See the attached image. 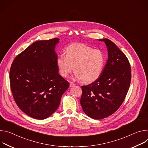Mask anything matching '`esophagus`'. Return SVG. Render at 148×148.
Instances as JSON below:
<instances>
[{
  "label": "esophagus",
  "instance_id": "esophagus-1",
  "mask_svg": "<svg viewBox=\"0 0 148 148\" xmlns=\"http://www.w3.org/2000/svg\"><path fill=\"white\" fill-rule=\"evenodd\" d=\"M75 84H74L73 82H71L70 83V87H73V86H75Z\"/></svg>",
  "mask_w": 148,
  "mask_h": 148
}]
</instances>
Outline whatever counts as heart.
Instances as JSON below:
<instances>
[{
    "mask_svg": "<svg viewBox=\"0 0 148 148\" xmlns=\"http://www.w3.org/2000/svg\"><path fill=\"white\" fill-rule=\"evenodd\" d=\"M60 55L56 60L60 74L67 77L73 70L75 76L85 83H90L99 77L104 68L105 57L99 49L83 44H73Z\"/></svg>",
    "mask_w": 148,
    "mask_h": 148,
    "instance_id": "obj_1",
    "label": "heart"
}]
</instances>
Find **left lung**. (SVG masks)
I'll list each match as a JSON object with an SVG mask.
<instances>
[{
    "mask_svg": "<svg viewBox=\"0 0 148 148\" xmlns=\"http://www.w3.org/2000/svg\"><path fill=\"white\" fill-rule=\"evenodd\" d=\"M106 44L108 59L101 76L86 86H82L80 103L84 112L94 119L105 118L115 112L128 92L131 69L129 62L118 46L108 39Z\"/></svg>",
    "mask_w": 148,
    "mask_h": 148,
    "instance_id": "obj_1",
    "label": "left lung"
}]
</instances>
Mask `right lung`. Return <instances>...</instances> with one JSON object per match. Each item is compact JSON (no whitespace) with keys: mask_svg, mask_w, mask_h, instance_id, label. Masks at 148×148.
<instances>
[{"mask_svg":"<svg viewBox=\"0 0 148 148\" xmlns=\"http://www.w3.org/2000/svg\"><path fill=\"white\" fill-rule=\"evenodd\" d=\"M59 39L38 40L16 56L10 69V85L15 102L36 119L50 116L59 106L69 83L58 73L55 51Z\"/></svg>","mask_w":148,"mask_h":148,"instance_id":"1","label":"right lung"}]
</instances>
